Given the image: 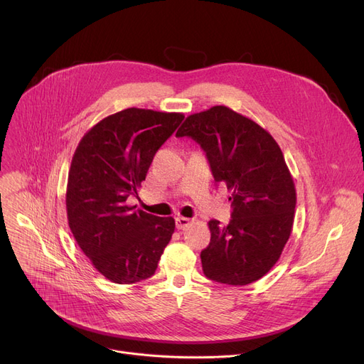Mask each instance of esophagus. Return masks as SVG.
Segmentation results:
<instances>
[{"label": "esophagus", "instance_id": "34e87169", "mask_svg": "<svg viewBox=\"0 0 364 364\" xmlns=\"http://www.w3.org/2000/svg\"><path fill=\"white\" fill-rule=\"evenodd\" d=\"M192 224V220L190 218H186V217H177L176 218V225L178 230H186V228Z\"/></svg>", "mask_w": 364, "mask_h": 364}]
</instances>
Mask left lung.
Returning a JSON list of instances; mask_svg holds the SVG:
<instances>
[{
	"instance_id": "left-lung-1",
	"label": "left lung",
	"mask_w": 364,
	"mask_h": 364,
	"mask_svg": "<svg viewBox=\"0 0 364 364\" xmlns=\"http://www.w3.org/2000/svg\"><path fill=\"white\" fill-rule=\"evenodd\" d=\"M176 136L200 144L215 183L232 192L230 223H208L211 242L200 252L205 276L233 286L261 279L291 236L296 205L279 144L257 122L225 106L190 114Z\"/></svg>"
}]
</instances>
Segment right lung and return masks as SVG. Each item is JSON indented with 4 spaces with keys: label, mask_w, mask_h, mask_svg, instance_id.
<instances>
[{
    "label": "right lung",
    "mask_w": 364,
    "mask_h": 364,
    "mask_svg": "<svg viewBox=\"0 0 364 364\" xmlns=\"http://www.w3.org/2000/svg\"><path fill=\"white\" fill-rule=\"evenodd\" d=\"M183 119V113L129 107L95 124L75 150L66 190L70 232L113 283L155 274L174 233V218L147 214L127 199L137 195L155 153Z\"/></svg>",
    "instance_id": "add662e5"
}]
</instances>
